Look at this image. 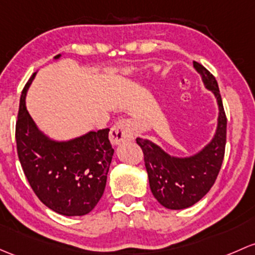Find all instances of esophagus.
I'll use <instances>...</instances> for the list:
<instances>
[{"label": "esophagus", "mask_w": 255, "mask_h": 255, "mask_svg": "<svg viewBox=\"0 0 255 255\" xmlns=\"http://www.w3.org/2000/svg\"><path fill=\"white\" fill-rule=\"evenodd\" d=\"M134 134V122L132 120L119 121L110 130V140L114 145H119L123 141L130 140Z\"/></svg>", "instance_id": "34e87169"}]
</instances>
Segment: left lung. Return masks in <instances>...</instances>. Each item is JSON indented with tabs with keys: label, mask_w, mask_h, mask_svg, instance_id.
<instances>
[{
	"label": "left lung",
	"mask_w": 255,
	"mask_h": 255,
	"mask_svg": "<svg viewBox=\"0 0 255 255\" xmlns=\"http://www.w3.org/2000/svg\"><path fill=\"white\" fill-rule=\"evenodd\" d=\"M194 68L202 76L205 87L215 94L219 104L218 132L208 146L188 159L171 157L157 145L136 138L144 155L150 189L162 206L172 210L189 208L199 202L215 183L221 168L226 146L227 119L215 77L198 62Z\"/></svg>",
	"instance_id": "1"
}]
</instances>
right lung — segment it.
<instances>
[{"mask_svg":"<svg viewBox=\"0 0 255 255\" xmlns=\"http://www.w3.org/2000/svg\"><path fill=\"white\" fill-rule=\"evenodd\" d=\"M60 55L56 56V58ZM35 73L24 87L15 122L18 157L36 197L55 213L82 216L90 213L106 187L114 149L110 129L90 132L67 143L42 135L25 109V94Z\"/></svg>","mask_w":255,"mask_h":255,"instance_id":"right-lung-1","label":"right lung"}]
</instances>
